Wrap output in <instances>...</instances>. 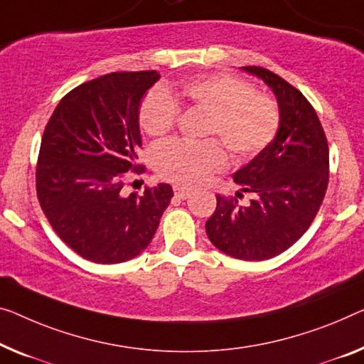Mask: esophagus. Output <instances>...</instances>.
Here are the masks:
<instances>
[{
    "label": "esophagus",
    "instance_id": "1",
    "mask_svg": "<svg viewBox=\"0 0 364 364\" xmlns=\"http://www.w3.org/2000/svg\"><path fill=\"white\" fill-rule=\"evenodd\" d=\"M173 189H175V196L180 199H186V198H189V194L193 193L189 188H183V186H175Z\"/></svg>",
    "mask_w": 364,
    "mask_h": 364
}]
</instances>
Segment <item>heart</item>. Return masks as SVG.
Segmentation results:
<instances>
[{"label":"heart","instance_id":"obj_1","mask_svg":"<svg viewBox=\"0 0 364 364\" xmlns=\"http://www.w3.org/2000/svg\"><path fill=\"white\" fill-rule=\"evenodd\" d=\"M189 106L209 114L205 134L217 135L235 159H248L267 147L278 130L279 112L267 95L237 77L215 73L188 81L181 88ZM176 101L170 91L155 90L144 97L139 109L140 127L150 137H161L178 121ZM159 175L176 184H198L210 173L224 170L227 154L217 140L188 144L170 140L154 151Z\"/></svg>","mask_w":364,"mask_h":364}]
</instances>
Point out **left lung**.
Masks as SVG:
<instances>
[{
	"label": "left lung",
	"instance_id": "left-lung-1",
	"mask_svg": "<svg viewBox=\"0 0 364 364\" xmlns=\"http://www.w3.org/2000/svg\"><path fill=\"white\" fill-rule=\"evenodd\" d=\"M269 86L278 101L274 139L234 173L250 204L217 196L205 234L215 248L245 262L283 253L312 224L328 184V144L317 112L299 90L262 67H242ZM240 196V193H237Z\"/></svg>",
	"mask_w": 364,
	"mask_h": 364
}]
</instances>
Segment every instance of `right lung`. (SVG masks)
<instances>
[{"label":"right lung","mask_w":364,"mask_h":364,"mask_svg":"<svg viewBox=\"0 0 364 364\" xmlns=\"http://www.w3.org/2000/svg\"><path fill=\"white\" fill-rule=\"evenodd\" d=\"M159 80L149 70L86 81L62 97L43 130L37 198L57 235L90 262L122 263L142 253L173 198L166 183L140 196L122 193L142 145L140 102Z\"/></svg>","instance_id":"1"}]
</instances>
